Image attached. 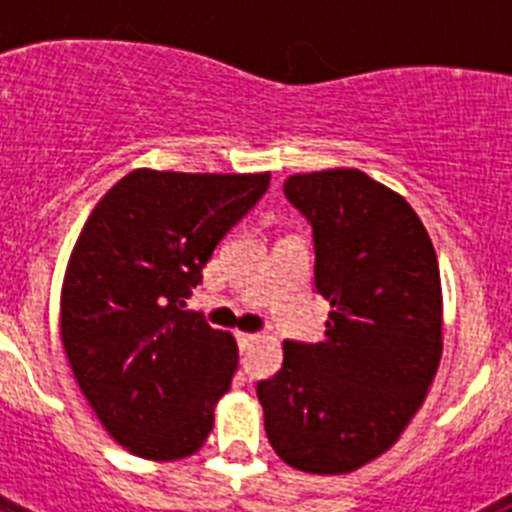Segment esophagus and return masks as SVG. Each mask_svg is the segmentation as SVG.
Listing matches in <instances>:
<instances>
[{
    "mask_svg": "<svg viewBox=\"0 0 512 512\" xmlns=\"http://www.w3.org/2000/svg\"><path fill=\"white\" fill-rule=\"evenodd\" d=\"M235 338H238V348H241V351H248V348H251L253 346V343H256V341H259V333H238V336H235Z\"/></svg>",
    "mask_w": 512,
    "mask_h": 512,
    "instance_id": "1",
    "label": "esophagus"
}]
</instances>
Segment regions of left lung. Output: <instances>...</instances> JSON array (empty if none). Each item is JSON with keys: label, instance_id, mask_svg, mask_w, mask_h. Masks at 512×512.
Instances as JSON below:
<instances>
[{"label": "left lung", "instance_id": "obj_1", "mask_svg": "<svg viewBox=\"0 0 512 512\" xmlns=\"http://www.w3.org/2000/svg\"><path fill=\"white\" fill-rule=\"evenodd\" d=\"M284 197L312 225L315 289L330 312L320 343L284 341L282 369L256 395L279 459L346 474L390 449L436 377L438 259L413 207L364 171L295 174Z\"/></svg>", "mask_w": 512, "mask_h": 512}]
</instances>
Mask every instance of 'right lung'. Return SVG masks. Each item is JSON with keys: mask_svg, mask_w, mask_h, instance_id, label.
<instances>
[{"mask_svg": "<svg viewBox=\"0 0 512 512\" xmlns=\"http://www.w3.org/2000/svg\"><path fill=\"white\" fill-rule=\"evenodd\" d=\"M269 179L135 169L76 238L61 289L63 348L107 433L140 459H184L212 431L238 346L182 307Z\"/></svg>", "mask_w": 512, "mask_h": 512, "instance_id": "obj_1", "label": "right lung"}]
</instances>
